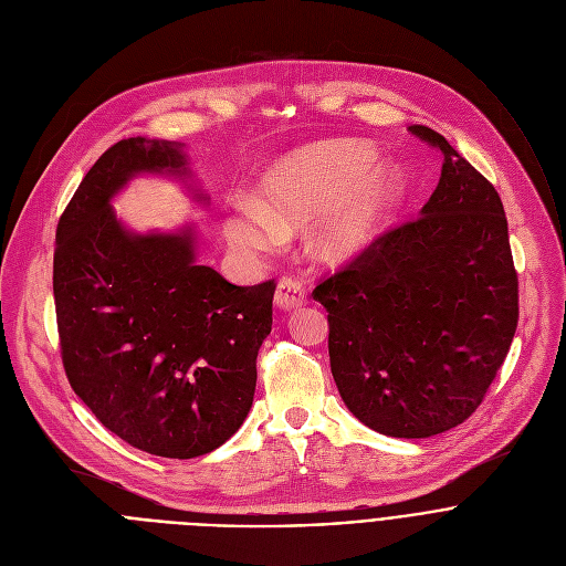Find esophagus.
<instances>
[{"label":"esophagus","mask_w":566,"mask_h":566,"mask_svg":"<svg viewBox=\"0 0 566 566\" xmlns=\"http://www.w3.org/2000/svg\"><path fill=\"white\" fill-rule=\"evenodd\" d=\"M306 302V293L304 286L293 280V277H282L277 282V291H275V304L282 311H291V308H300Z\"/></svg>","instance_id":"1"}]
</instances>
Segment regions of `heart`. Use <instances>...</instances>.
<instances>
[{"label": "heart", "instance_id": "1", "mask_svg": "<svg viewBox=\"0 0 566 566\" xmlns=\"http://www.w3.org/2000/svg\"><path fill=\"white\" fill-rule=\"evenodd\" d=\"M374 158L376 149L354 138L319 140L280 156L260 175L253 201H241L226 214L228 244L247 255L262 253L315 217L308 247L317 260L358 255L408 188L396 166Z\"/></svg>", "mask_w": 566, "mask_h": 566}]
</instances>
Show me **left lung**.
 <instances>
[{
  "mask_svg": "<svg viewBox=\"0 0 566 566\" xmlns=\"http://www.w3.org/2000/svg\"><path fill=\"white\" fill-rule=\"evenodd\" d=\"M439 186L402 223L319 282L329 360L349 412L396 439L463 423L483 400L517 329V273L502 199L434 129Z\"/></svg>",
  "mask_w": 566,
  "mask_h": 566,
  "instance_id": "8db88e82",
  "label": "left lung"
}]
</instances>
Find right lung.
Segmentation results:
<instances>
[{"label": "right lung", "instance_id": "add662e5", "mask_svg": "<svg viewBox=\"0 0 566 566\" xmlns=\"http://www.w3.org/2000/svg\"><path fill=\"white\" fill-rule=\"evenodd\" d=\"M140 175L175 177L208 203L188 184L181 143L125 138L96 160L55 232L62 363L77 398L116 437L156 457L192 459L249 417L275 284L234 286L197 264L192 223L129 230L112 199Z\"/></svg>", "mask_w": 566, "mask_h": 566}]
</instances>
